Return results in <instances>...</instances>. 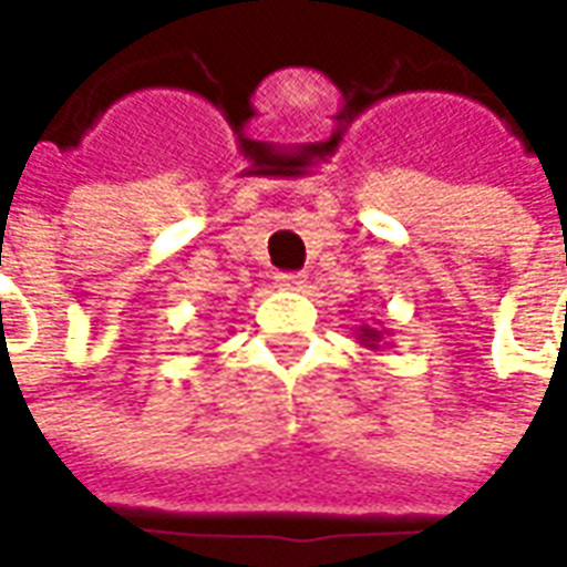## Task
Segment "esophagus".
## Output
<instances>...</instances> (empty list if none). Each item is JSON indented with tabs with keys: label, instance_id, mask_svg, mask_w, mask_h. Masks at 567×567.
<instances>
[{
	"label": "esophagus",
	"instance_id": "obj_1",
	"mask_svg": "<svg viewBox=\"0 0 567 567\" xmlns=\"http://www.w3.org/2000/svg\"><path fill=\"white\" fill-rule=\"evenodd\" d=\"M276 285H279V288H288V291H303V288H307V276H303V272H279V276H276Z\"/></svg>",
	"mask_w": 567,
	"mask_h": 567
}]
</instances>
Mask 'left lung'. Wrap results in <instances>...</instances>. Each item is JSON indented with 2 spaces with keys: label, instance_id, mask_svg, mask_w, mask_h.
Instances as JSON below:
<instances>
[{
  "label": "left lung",
  "instance_id": "obj_1",
  "mask_svg": "<svg viewBox=\"0 0 567 567\" xmlns=\"http://www.w3.org/2000/svg\"><path fill=\"white\" fill-rule=\"evenodd\" d=\"M358 343L364 346V349H385V346H392L389 343V331H382L380 324H361L358 328Z\"/></svg>",
  "mask_w": 567,
  "mask_h": 567
}]
</instances>
